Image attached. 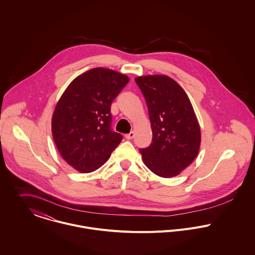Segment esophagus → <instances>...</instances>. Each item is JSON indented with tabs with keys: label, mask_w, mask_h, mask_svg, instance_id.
<instances>
[{
	"label": "esophagus",
	"mask_w": 255,
	"mask_h": 255,
	"mask_svg": "<svg viewBox=\"0 0 255 255\" xmlns=\"http://www.w3.org/2000/svg\"><path fill=\"white\" fill-rule=\"evenodd\" d=\"M134 136H135V133L132 131V132H130L129 134H126V135H125V138H126L127 140H131V139L134 138Z\"/></svg>",
	"instance_id": "34e87169"
}]
</instances>
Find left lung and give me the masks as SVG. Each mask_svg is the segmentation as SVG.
<instances>
[{"mask_svg":"<svg viewBox=\"0 0 255 255\" xmlns=\"http://www.w3.org/2000/svg\"><path fill=\"white\" fill-rule=\"evenodd\" d=\"M147 102L153 142L140 153L146 166L160 177H173L197 156L201 129L184 90L165 75L135 79Z\"/></svg>","mask_w":255,"mask_h":255,"instance_id":"left-lung-1","label":"left lung"}]
</instances>
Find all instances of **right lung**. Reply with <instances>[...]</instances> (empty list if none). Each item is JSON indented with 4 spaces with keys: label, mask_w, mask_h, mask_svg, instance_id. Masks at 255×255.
Masks as SVG:
<instances>
[{
    "label": "right lung",
    "mask_w": 255,
    "mask_h": 255,
    "mask_svg": "<svg viewBox=\"0 0 255 255\" xmlns=\"http://www.w3.org/2000/svg\"><path fill=\"white\" fill-rule=\"evenodd\" d=\"M129 77L94 68L74 79L52 115V136L62 157L82 173L97 170L110 157L122 136L110 130V106Z\"/></svg>",
    "instance_id": "add662e5"
}]
</instances>
